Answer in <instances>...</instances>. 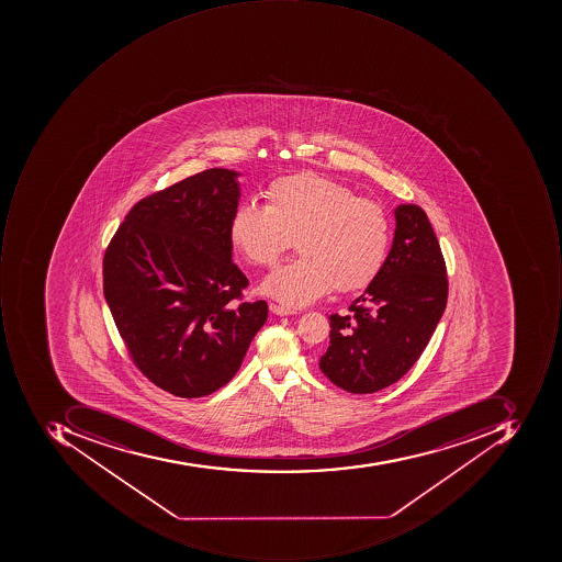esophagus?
<instances>
[{
    "label": "esophagus",
    "mask_w": 562,
    "mask_h": 562,
    "mask_svg": "<svg viewBox=\"0 0 562 562\" xmlns=\"http://www.w3.org/2000/svg\"><path fill=\"white\" fill-rule=\"evenodd\" d=\"M268 307H270V311H272L276 316H292V314H295V311H292V308L283 307V305L279 304H270Z\"/></svg>",
    "instance_id": "obj_1"
}]
</instances>
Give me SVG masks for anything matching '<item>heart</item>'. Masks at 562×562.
<instances>
[{
	"label": "heart",
	"mask_w": 562,
	"mask_h": 562,
	"mask_svg": "<svg viewBox=\"0 0 562 562\" xmlns=\"http://www.w3.org/2000/svg\"><path fill=\"white\" fill-rule=\"evenodd\" d=\"M265 206L241 202L229 220V239L246 261L273 267L295 246L301 257L277 268L261 292L289 307L370 285L385 267L392 223L379 202L356 198L317 173L280 177L268 183Z\"/></svg>",
	"instance_id": "1"
}]
</instances>
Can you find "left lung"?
I'll return each mask as SVG.
<instances>
[{"label": "left lung", "mask_w": 562, "mask_h": 562, "mask_svg": "<svg viewBox=\"0 0 562 562\" xmlns=\"http://www.w3.org/2000/svg\"><path fill=\"white\" fill-rule=\"evenodd\" d=\"M395 236L382 272L349 314H330L329 348L319 368L349 393L386 389L423 355L448 304V276L423 207L395 210Z\"/></svg>", "instance_id": "obj_1"}]
</instances>
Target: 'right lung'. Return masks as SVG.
Instances as JSON below:
<instances>
[{
  "instance_id": "right-lung-1",
  "label": "right lung",
  "mask_w": 562,
  "mask_h": 562,
  "mask_svg": "<svg viewBox=\"0 0 562 562\" xmlns=\"http://www.w3.org/2000/svg\"><path fill=\"white\" fill-rule=\"evenodd\" d=\"M238 177L204 170L142 199L104 251V297L133 363L182 398L226 385L267 321V302H233L248 286L229 239Z\"/></svg>"
}]
</instances>
